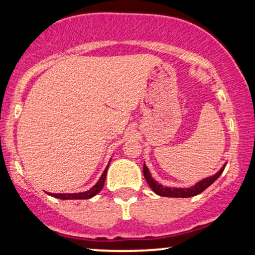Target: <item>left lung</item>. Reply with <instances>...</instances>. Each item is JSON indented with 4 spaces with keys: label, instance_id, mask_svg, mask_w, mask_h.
<instances>
[{
    "label": "left lung",
    "instance_id": "1",
    "mask_svg": "<svg viewBox=\"0 0 255 255\" xmlns=\"http://www.w3.org/2000/svg\"><path fill=\"white\" fill-rule=\"evenodd\" d=\"M225 168V164L222 166V169L219 170L217 174H215L213 176L206 177L204 180L199 181L198 183H195L194 186L188 187V188H171V187H164L162 184H159L156 181L153 180L151 176L150 171H148L147 166L144 164V168H142V172H144V176L147 181L148 186L151 187V189L156 194L160 195V197H169V198H191L194 197V195L200 194L201 192H204L207 187H210L211 184L215 182L217 178L221 176L222 172H223Z\"/></svg>",
    "mask_w": 255,
    "mask_h": 255
}]
</instances>
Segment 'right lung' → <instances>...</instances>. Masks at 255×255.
Here are the masks:
<instances>
[{"label": "right lung", "mask_w": 255, "mask_h": 255, "mask_svg": "<svg viewBox=\"0 0 255 255\" xmlns=\"http://www.w3.org/2000/svg\"><path fill=\"white\" fill-rule=\"evenodd\" d=\"M108 168H109V164H108L107 168H105V170L103 174H102L101 178L98 180V182L95 184V186L92 187V188L90 189V191H86V192H83V193H62V194H54V193H48L49 195H51V197L54 198H58V199H62V200H73V199H90L92 197H95L96 194H98L99 192L102 191V188H103L104 186V182H105V177H107V171H108Z\"/></svg>", "instance_id": "obj_1"}]
</instances>
